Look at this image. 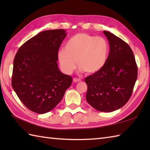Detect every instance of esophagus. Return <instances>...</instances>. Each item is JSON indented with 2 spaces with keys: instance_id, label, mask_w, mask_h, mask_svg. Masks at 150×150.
Here are the masks:
<instances>
[{
  "instance_id": "esophagus-1",
  "label": "esophagus",
  "mask_w": 150,
  "mask_h": 150,
  "mask_svg": "<svg viewBox=\"0 0 150 150\" xmlns=\"http://www.w3.org/2000/svg\"><path fill=\"white\" fill-rule=\"evenodd\" d=\"M73 82H75V83H77V82H81V79H77V78H73Z\"/></svg>"
}]
</instances>
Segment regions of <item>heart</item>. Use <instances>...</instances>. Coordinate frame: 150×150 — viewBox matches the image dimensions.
<instances>
[{
    "instance_id": "b5f03b06",
    "label": "heart",
    "mask_w": 150,
    "mask_h": 150,
    "mask_svg": "<svg viewBox=\"0 0 150 150\" xmlns=\"http://www.w3.org/2000/svg\"><path fill=\"white\" fill-rule=\"evenodd\" d=\"M109 53L110 44L105 38L79 33L67 40L57 58L60 68L66 74L74 71L76 62L80 72L95 75L106 66Z\"/></svg>"
}]
</instances>
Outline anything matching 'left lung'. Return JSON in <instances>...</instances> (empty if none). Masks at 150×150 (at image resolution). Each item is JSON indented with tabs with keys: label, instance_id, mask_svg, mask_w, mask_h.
I'll return each instance as SVG.
<instances>
[{
	"label": "left lung",
	"instance_id": "8db88e82",
	"mask_svg": "<svg viewBox=\"0 0 150 150\" xmlns=\"http://www.w3.org/2000/svg\"><path fill=\"white\" fill-rule=\"evenodd\" d=\"M103 33L109 41V57L100 72L85 79L86 98L95 110L111 112L129 99L137 79V66L128 44L109 31Z\"/></svg>",
	"mask_w": 150,
	"mask_h": 150
}]
</instances>
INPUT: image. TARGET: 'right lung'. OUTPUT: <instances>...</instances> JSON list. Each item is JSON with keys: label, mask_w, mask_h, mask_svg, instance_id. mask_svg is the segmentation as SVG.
I'll return each mask as SVG.
<instances>
[{"label": "right lung", "mask_w": 150, "mask_h": 150, "mask_svg": "<svg viewBox=\"0 0 150 150\" xmlns=\"http://www.w3.org/2000/svg\"><path fill=\"white\" fill-rule=\"evenodd\" d=\"M67 35L64 30L40 32L26 41L15 57L12 88L25 106L43 114L58 104L71 84L57 64L58 51Z\"/></svg>", "instance_id": "obj_1"}]
</instances>
